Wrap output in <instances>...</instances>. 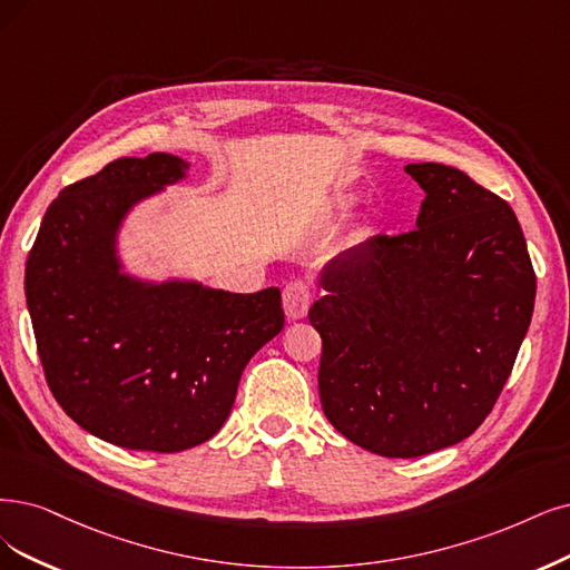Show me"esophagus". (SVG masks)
<instances>
[{
  "mask_svg": "<svg viewBox=\"0 0 570 570\" xmlns=\"http://www.w3.org/2000/svg\"><path fill=\"white\" fill-rule=\"evenodd\" d=\"M282 301H284V312H286V317H288L291 322L303 320L305 314H307V309H309V303H312V296H309V288H307V284H305V282H301V279H293V282H288V284H286V288H284V296H282Z\"/></svg>",
  "mask_w": 570,
  "mask_h": 570,
  "instance_id": "esophagus-1",
  "label": "esophagus"
}]
</instances>
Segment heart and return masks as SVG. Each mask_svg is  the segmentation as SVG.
<instances>
[{
    "instance_id": "obj_1",
    "label": "heart",
    "mask_w": 570,
    "mask_h": 570,
    "mask_svg": "<svg viewBox=\"0 0 570 570\" xmlns=\"http://www.w3.org/2000/svg\"><path fill=\"white\" fill-rule=\"evenodd\" d=\"M354 197L352 195H341V197H335V208L338 210H350L352 206H354Z\"/></svg>"
}]
</instances>
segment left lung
<instances>
[{"label":"left lung","mask_w":570,"mask_h":570,"mask_svg":"<svg viewBox=\"0 0 570 570\" xmlns=\"http://www.w3.org/2000/svg\"><path fill=\"white\" fill-rule=\"evenodd\" d=\"M425 189L411 232L331 258L309 307L328 423L385 458L468 439L508 383L535 303L510 204L446 164H409Z\"/></svg>","instance_id":"1"}]
</instances>
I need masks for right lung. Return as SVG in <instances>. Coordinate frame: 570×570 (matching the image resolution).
<instances>
[{
	"label": "right lung",
	"instance_id": "1",
	"mask_svg": "<svg viewBox=\"0 0 570 570\" xmlns=\"http://www.w3.org/2000/svg\"><path fill=\"white\" fill-rule=\"evenodd\" d=\"M189 161L121 157L53 199L26 265L47 383L79 428L131 451L178 453L227 420L239 377L284 328L279 288L229 293L134 277L119 229L134 206L183 180Z\"/></svg>",
	"mask_w": 570,
	"mask_h": 570
}]
</instances>
